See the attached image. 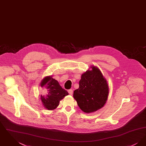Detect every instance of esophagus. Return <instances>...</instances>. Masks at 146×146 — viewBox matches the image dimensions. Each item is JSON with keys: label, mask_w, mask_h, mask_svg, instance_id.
<instances>
[{"label": "esophagus", "mask_w": 146, "mask_h": 146, "mask_svg": "<svg viewBox=\"0 0 146 146\" xmlns=\"http://www.w3.org/2000/svg\"><path fill=\"white\" fill-rule=\"evenodd\" d=\"M68 93L70 94V95H72L73 94V90L72 89H70L68 91Z\"/></svg>", "instance_id": "34e87169"}]
</instances>
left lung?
Wrapping results in <instances>:
<instances>
[{
  "mask_svg": "<svg viewBox=\"0 0 146 146\" xmlns=\"http://www.w3.org/2000/svg\"><path fill=\"white\" fill-rule=\"evenodd\" d=\"M83 73L79 81V87L74 91L73 97L82 111L86 113L100 110L106 103L109 86L102 73L96 67Z\"/></svg>",
  "mask_w": 146,
  "mask_h": 146,
  "instance_id": "8db88e82",
  "label": "left lung"
}]
</instances>
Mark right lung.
Returning a JSON list of instances; mask_svg holds the SVG:
<instances>
[{
	"mask_svg": "<svg viewBox=\"0 0 146 146\" xmlns=\"http://www.w3.org/2000/svg\"><path fill=\"white\" fill-rule=\"evenodd\" d=\"M44 90L40 100L44 107L48 110H53L59 105L60 101L68 95V92L61 86L58 82L52 76L45 77L40 83Z\"/></svg>",
	"mask_w": 146,
	"mask_h": 146,
	"instance_id": "right-lung-1",
	"label": "right lung"
}]
</instances>
